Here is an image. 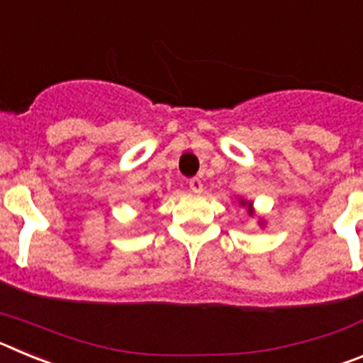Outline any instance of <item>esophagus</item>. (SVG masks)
I'll use <instances>...</instances> for the list:
<instances>
[{
    "instance_id": "esophagus-1",
    "label": "esophagus",
    "mask_w": 363,
    "mask_h": 363,
    "mask_svg": "<svg viewBox=\"0 0 363 363\" xmlns=\"http://www.w3.org/2000/svg\"><path fill=\"white\" fill-rule=\"evenodd\" d=\"M189 189H191L192 192H201L203 191V184H201V179L200 178H191L189 179Z\"/></svg>"
}]
</instances>
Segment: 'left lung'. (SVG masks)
Wrapping results in <instances>:
<instances>
[{"mask_svg":"<svg viewBox=\"0 0 363 363\" xmlns=\"http://www.w3.org/2000/svg\"><path fill=\"white\" fill-rule=\"evenodd\" d=\"M240 203H242V205H245V201H240ZM247 207H249V214H251V203L247 205Z\"/></svg>","mask_w":363,"mask_h":363,"instance_id":"1","label":"left lung"}]
</instances>
